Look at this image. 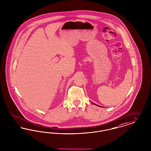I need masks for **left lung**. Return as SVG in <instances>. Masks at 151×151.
Masks as SVG:
<instances>
[{"label":"left lung","instance_id":"1","mask_svg":"<svg viewBox=\"0 0 151 151\" xmlns=\"http://www.w3.org/2000/svg\"><path fill=\"white\" fill-rule=\"evenodd\" d=\"M93 104H94V105H97V106H99L98 105H97V104H94V103H93Z\"/></svg>","mask_w":151,"mask_h":151}]
</instances>
